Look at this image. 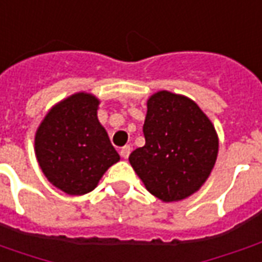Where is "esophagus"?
<instances>
[{
	"label": "esophagus",
	"mask_w": 262,
	"mask_h": 262,
	"mask_svg": "<svg viewBox=\"0 0 262 262\" xmlns=\"http://www.w3.org/2000/svg\"><path fill=\"white\" fill-rule=\"evenodd\" d=\"M132 148L130 146H125V147L120 148V156H122V159H127L129 157V154H130Z\"/></svg>",
	"instance_id": "obj_1"
}]
</instances>
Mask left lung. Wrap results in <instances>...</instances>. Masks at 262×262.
Returning <instances> with one entry per match:
<instances>
[{"instance_id":"obj_1","label":"left lung","mask_w":262,"mask_h":262,"mask_svg":"<svg viewBox=\"0 0 262 262\" xmlns=\"http://www.w3.org/2000/svg\"><path fill=\"white\" fill-rule=\"evenodd\" d=\"M146 144L129 161L148 192L163 202L198 192L213 170L219 137L212 120L191 98L170 91L147 99Z\"/></svg>"}]
</instances>
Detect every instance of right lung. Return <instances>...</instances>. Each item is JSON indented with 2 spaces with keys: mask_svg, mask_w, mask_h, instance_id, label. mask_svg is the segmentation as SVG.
<instances>
[{
  "mask_svg": "<svg viewBox=\"0 0 262 262\" xmlns=\"http://www.w3.org/2000/svg\"><path fill=\"white\" fill-rule=\"evenodd\" d=\"M101 101L81 91L49 109L35 135V154L50 184L67 195L95 189L109 167L120 160L98 120Z\"/></svg>",
  "mask_w": 262,
  "mask_h": 262,
  "instance_id": "right-lung-1",
  "label": "right lung"
}]
</instances>
